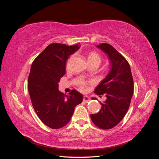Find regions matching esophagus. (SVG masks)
Instances as JSON below:
<instances>
[{"label": "esophagus", "mask_w": 159, "mask_h": 159, "mask_svg": "<svg viewBox=\"0 0 159 159\" xmlns=\"http://www.w3.org/2000/svg\"><path fill=\"white\" fill-rule=\"evenodd\" d=\"M83 100H84V102H85V103H88V102H90V99H89V98L88 97V96H87V95H85L84 96Z\"/></svg>", "instance_id": "obj_1"}]
</instances>
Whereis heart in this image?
<instances>
[{
	"label": "heart",
	"mask_w": 159,
	"mask_h": 159,
	"mask_svg": "<svg viewBox=\"0 0 159 159\" xmlns=\"http://www.w3.org/2000/svg\"><path fill=\"white\" fill-rule=\"evenodd\" d=\"M88 59L89 64H98L99 65L102 61V57L98 52L95 51H91L88 54ZM78 85L80 90L85 91L87 89V82L85 81L81 80L78 81Z\"/></svg>",
	"instance_id": "b5f03b06"
}]
</instances>
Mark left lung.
Returning a JSON list of instances; mask_svg holds the SVG:
<instances>
[{
  "label": "left lung",
  "mask_w": 159,
  "mask_h": 159,
  "mask_svg": "<svg viewBox=\"0 0 159 159\" xmlns=\"http://www.w3.org/2000/svg\"><path fill=\"white\" fill-rule=\"evenodd\" d=\"M98 47L108 55L111 69L94 91L100 98L104 95L106 99L101 103L99 111L90 117L99 128L110 129L116 126L127 112L133 93V79L128 61L111 45L102 43Z\"/></svg>",
  "instance_id": "obj_1"
}]
</instances>
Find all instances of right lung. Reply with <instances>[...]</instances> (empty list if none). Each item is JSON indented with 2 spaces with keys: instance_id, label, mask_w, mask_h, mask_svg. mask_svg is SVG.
Returning a JSON list of instances; mask_svg holds the SVG:
<instances>
[{
  "instance_id": "obj_1",
  "label": "right lung",
  "mask_w": 159,
  "mask_h": 159,
  "mask_svg": "<svg viewBox=\"0 0 159 159\" xmlns=\"http://www.w3.org/2000/svg\"><path fill=\"white\" fill-rule=\"evenodd\" d=\"M79 48V44L69 46L54 43L32 62L28 81L32 104L42 122L51 129L66 125L75 107L83 101V95L75 89L68 95L58 90V82L66 73V61Z\"/></svg>"
}]
</instances>
